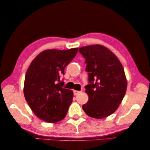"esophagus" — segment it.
<instances>
[{
	"instance_id": "esophagus-1",
	"label": "esophagus",
	"mask_w": 150,
	"mask_h": 150,
	"mask_svg": "<svg viewBox=\"0 0 150 150\" xmlns=\"http://www.w3.org/2000/svg\"><path fill=\"white\" fill-rule=\"evenodd\" d=\"M80 93H81L80 91H77V90H74V91H73V94H74V95H79Z\"/></svg>"
}]
</instances>
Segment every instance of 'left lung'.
Returning a JSON list of instances; mask_svg holds the SVG:
<instances>
[{
    "label": "left lung",
    "instance_id": "left-lung-1",
    "mask_svg": "<svg viewBox=\"0 0 150 150\" xmlns=\"http://www.w3.org/2000/svg\"><path fill=\"white\" fill-rule=\"evenodd\" d=\"M79 52L86 59L90 82L85 86L89 99L82 109L95 119L110 116L117 110L126 91L122 64L111 51L100 44L80 47Z\"/></svg>",
    "mask_w": 150,
    "mask_h": 150
}]
</instances>
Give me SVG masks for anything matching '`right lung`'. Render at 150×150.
Here are the masks:
<instances>
[{
	"instance_id": "1",
	"label": "right lung",
	"mask_w": 150,
	"mask_h": 150,
	"mask_svg": "<svg viewBox=\"0 0 150 150\" xmlns=\"http://www.w3.org/2000/svg\"><path fill=\"white\" fill-rule=\"evenodd\" d=\"M78 52L46 50L31 62L25 76L24 95L31 110L39 119L55 123L65 118L73 97L72 90L64 88L60 77Z\"/></svg>"
}]
</instances>
